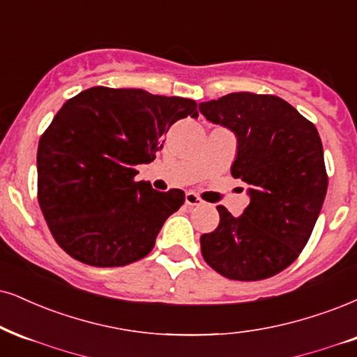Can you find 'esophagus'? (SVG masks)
<instances>
[{"label":"esophagus","instance_id":"34e87169","mask_svg":"<svg viewBox=\"0 0 357 357\" xmlns=\"http://www.w3.org/2000/svg\"><path fill=\"white\" fill-rule=\"evenodd\" d=\"M185 204L188 206H195V205H202V204H204V202H202L199 199V195H195V193H193V192H187L185 193Z\"/></svg>","mask_w":357,"mask_h":357}]
</instances>
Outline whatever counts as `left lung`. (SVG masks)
I'll return each mask as SVG.
<instances>
[{"mask_svg": "<svg viewBox=\"0 0 357 357\" xmlns=\"http://www.w3.org/2000/svg\"><path fill=\"white\" fill-rule=\"evenodd\" d=\"M206 121L231 130V175L248 185L240 217L218 205L220 223L200 236L205 261L225 278L265 280L296 259L328 190L316 127L276 96L231 92L199 104Z\"/></svg>", "mask_w": 357, "mask_h": 357, "instance_id": "1", "label": "left lung"}]
</instances>
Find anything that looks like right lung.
<instances>
[{
	"mask_svg": "<svg viewBox=\"0 0 357 357\" xmlns=\"http://www.w3.org/2000/svg\"><path fill=\"white\" fill-rule=\"evenodd\" d=\"M197 102L144 89L91 87L66 100L38 147V199L57 245L91 266H126L151 253L182 206L178 188L135 182L174 122Z\"/></svg>",
	"mask_w": 357,
	"mask_h": 357,
	"instance_id": "1",
	"label": "right lung"
}]
</instances>
